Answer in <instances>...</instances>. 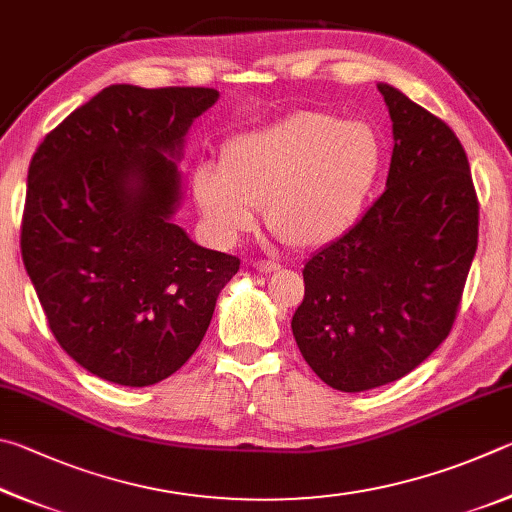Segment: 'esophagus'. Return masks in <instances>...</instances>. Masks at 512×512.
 I'll return each mask as SVG.
<instances>
[{"label":"esophagus","instance_id":"esophagus-1","mask_svg":"<svg viewBox=\"0 0 512 512\" xmlns=\"http://www.w3.org/2000/svg\"><path fill=\"white\" fill-rule=\"evenodd\" d=\"M254 267L258 272H265V274H270V272H279L281 270V265L279 263H274V261H263V258H258V261H254Z\"/></svg>","mask_w":512,"mask_h":512}]
</instances>
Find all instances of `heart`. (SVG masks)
I'll return each instance as SVG.
<instances>
[{"instance_id": "1", "label": "heart", "mask_w": 512, "mask_h": 512, "mask_svg": "<svg viewBox=\"0 0 512 512\" xmlns=\"http://www.w3.org/2000/svg\"><path fill=\"white\" fill-rule=\"evenodd\" d=\"M384 146L373 125L299 110L242 132L220 152V168L193 175L197 206L224 242L254 229L265 204L267 227L294 249H315L360 220L378 182Z\"/></svg>"}]
</instances>
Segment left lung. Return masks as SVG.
I'll return each mask as SVG.
<instances>
[{"label": "left lung", "mask_w": 512, "mask_h": 512, "mask_svg": "<svg viewBox=\"0 0 512 512\" xmlns=\"http://www.w3.org/2000/svg\"><path fill=\"white\" fill-rule=\"evenodd\" d=\"M387 188L303 267L292 333L303 360L346 393L396 382L445 342L479 240L468 155L450 125L389 85Z\"/></svg>", "instance_id": "obj_1"}]
</instances>
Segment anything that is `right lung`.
Instances as JSON below:
<instances>
[{
    "mask_svg": "<svg viewBox=\"0 0 512 512\" xmlns=\"http://www.w3.org/2000/svg\"><path fill=\"white\" fill-rule=\"evenodd\" d=\"M211 87L110 85L35 150L22 213V261L62 351L123 387L182 369L240 258L170 222L179 157Z\"/></svg>",
    "mask_w": 512,
    "mask_h": 512,
    "instance_id": "add662e5",
    "label": "right lung"
}]
</instances>
